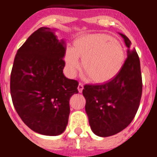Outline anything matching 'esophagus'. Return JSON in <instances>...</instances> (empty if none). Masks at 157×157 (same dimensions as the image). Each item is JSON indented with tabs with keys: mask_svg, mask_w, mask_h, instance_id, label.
Masks as SVG:
<instances>
[{
	"mask_svg": "<svg viewBox=\"0 0 157 157\" xmlns=\"http://www.w3.org/2000/svg\"><path fill=\"white\" fill-rule=\"evenodd\" d=\"M82 90H83V84L82 82H79L78 86V92L79 93H82Z\"/></svg>",
	"mask_w": 157,
	"mask_h": 157,
	"instance_id": "esophagus-1",
	"label": "esophagus"
}]
</instances>
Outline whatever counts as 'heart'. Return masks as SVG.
<instances>
[{
	"instance_id": "1",
	"label": "heart",
	"mask_w": 157,
	"mask_h": 157,
	"mask_svg": "<svg viewBox=\"0 0 157 157\" xmlns=\"http://www.w3.org/2000/svg\"><path fill=\"white\" fill-rule=\"evenodd\" d=\"M82 67L90 78L97 83L111 81L118 75L125 62V53L120 42L107 34H90L78 37L73 48H67L65 63L69 75Z\"/></svg>"
}]
</instances>
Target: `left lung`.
I'll use <instances>...</instances> for the list:
<instances>
[{"label": "left lung", "instance_id": "8db88e82", "mask_svg": "<svg viewBox=\"0 0 157 157\" xmlns=\"http://www.w3.org/2000/svg\"><path fill=\"white\" fill-rule=\"evenodd\" d=\"M127 58L117 76L104 84L85 85L86 112L96 135L109 137L120 132L131 123L140 105L142 78L138 55L131 41L123 34Z\"/></svg>", "mask_w": 157, "mask_h": 157}]
</instances>
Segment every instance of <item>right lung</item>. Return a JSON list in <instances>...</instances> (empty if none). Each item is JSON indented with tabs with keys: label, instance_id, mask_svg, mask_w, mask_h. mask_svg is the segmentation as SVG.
<instances>
[{
	"label": "right lung",
	"instance_id": "1",
	"mask_svg": "<svg viewBox=\"0 0 157 157\" xmlns=\"http://www.w3.org/2000/svg\"><path fill=\"white\" fill-rule=\"evenodd\" d=\"M65 43L48 27L34 31L18 49L10 78L12 103L23 123L34 132L62 134L70 114L69 101L78 81L64 76Z\"/></svg>",
	"mask_w": 157,
	"mask_h": 157
}]
</instances>
